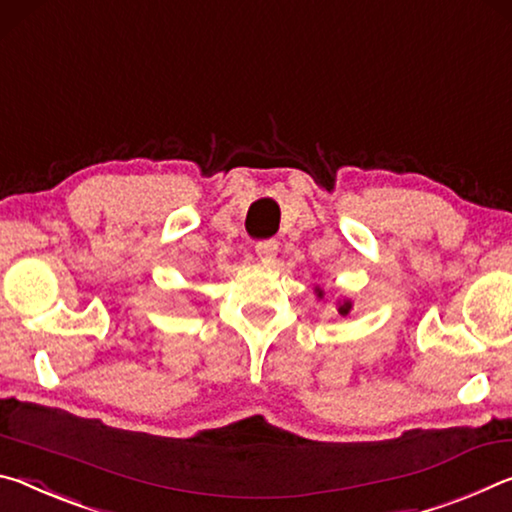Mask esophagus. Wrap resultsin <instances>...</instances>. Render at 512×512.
<instances>
[{
	"label": "esophagus",
	"mask_w": 512,
	"mask_h": 512,
	"mask_svg": "<svg viewBox=\"0 0 512 512\" xmlns=\"http://www.w3.org/2000/svg\"><path fill=\"white\" fill-rule=\"evenodd\" d=\"M276 251H279V242L276 240H263V242H256V254L261 258L263 263H272Z\"/></svg>",
	"instance_id": "obj_1"
}]
</instances>
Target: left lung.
<instances>
[{
	"label": "left lung",
	"mask_w": 512,
	"mask_h": 512,
	"mask_svg": "<svg viewBox=\"0 0 512 512\" xmlns=\"http://www.w3.org/2000/svg\"><path fill=\"white\" fill-rule=\"evenodd\" d=\"M349 308H351L349 304H345V306H340V313H342V315H347V313H349Z\"/></svg>",
	"instance_id": "obj_1"
}]
</instances>
